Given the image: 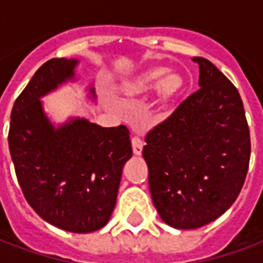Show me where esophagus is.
<instances>
[{
  "label": "esophagus",
  "instance_id": "obj_1",
  "mask_svg": "<svg viewBox=\"0 0 263 263\" xmlns=\"http://www.w3.org/2000/svg\"><path fill=\"white\" fill-rule=\"evenodd\" d=\"M131 143H132V151H134V154L135 155H141L143 148V141L141 138L135 135V137L131 138Z\"/></svg>",
  "mask_w": 263,
  "mask_h": 263
}]
</instances>
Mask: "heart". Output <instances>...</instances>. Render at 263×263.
Segmentation results:
<instances>
[{
	"mask_svg": "<svg viewBox=\"0 0 263 263\" xmlns=\"http://www.w3.org/2000/svg\"><path fill=\"white\" fill-rule=\"evenodd\" d=\"M166 70L165 69H156L149 71L148 74H145L143 77H141L139 80L137 81V84L134 86V91L135 92H145L152 90L155 87H158L162 79L165 77ZM182 86V81L177 77L176 74H169L163 80V91L166 94H173L175 91H177Z\"/></svg>",
	"mask_w": 263,
	"mask_h": 263,
	"instance_id": "b5f03b06",
	"label": "heart"
}]
</instances>
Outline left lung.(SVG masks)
Masks as SVG:
<instances>
[{
	"label": "left lung",
	"instance_id": "1",
	"mask_svg": "<svg viewBox=\"0 0 263 263\" xmlns=\"http://www.w3.org/2000/svg\"><path fill=\"white\" fill-rule=\"evenodd\" d=\"M200 88L145 137L149 190L160 218L179 230L224 214L245 182L249 126L237 87L210 60L193 58Z\"/></svg>",
	"mask_w": 263,
	"mask_h": 263
}]
</instances>
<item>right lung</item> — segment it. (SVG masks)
<instances>
[{"label": "right lung", "instance_id": "1", "mask_svg": "<svg viewBox=\"0 0 263 263\" xmlns=\"http://www.w3.org/2000/svg\"><path fill=\"white\" fill-rule=\"evenodd\" d=\"M76 65L62 58L36 70L15 100L8 145L22 193L36 214L65 231L86 234L108 222L132 148L125 125L71 120L54 129L43 114L39 98L73 79Z\"/></svg>", "mask_w": 263, "mask_h": 263}]
</instances>
